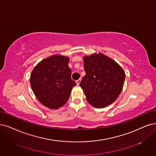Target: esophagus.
I'll return each instance as SVG.
<instances>
[{"label":"esophagus","mask_w":156,"mask_h":156,"mask_svg":"<svg viewBox=\"0 0 156 156\" xmlns=\"http://www.w3.org/2000/svg\"><path fill=\"white\" fill-rule=\"evenodd\" d=\"M80 82H81V78H80L79 80H76V84H77V85H79V84H80Z\"/></svg>","instance_id":"obj_1"}]
</instances>
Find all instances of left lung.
Wrapping results in <instances>:
<instances>
[{
    "label": "left lung",
    "instance_id": "left-lung-1",
    "mask_svg": "<svg viewBox=\"0 0 156 156\" xmlns=\"http://www.w3.org/2000/svg\"><path fill=\"white\" fill-rule=\"evenodd\" d=\"M85 75L80 83L86 99L96 108H104L116 100L123 89L122 67L101 53L83 57Z\"/></svg>",
    "mask_w": 156,
    "mask_h": 156
}]
</instances>
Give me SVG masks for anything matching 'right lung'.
Listing matches in <instances>:
<instances>
[{
  "label": "right lung",
  "instance_id": "right-lung-1",
  "mask_svg": "<svg viewBox=\"0 0 156 156\" xmlns=\"http://www.w3.org/2000/svg\"><path fill=\"white\" fill-rule=\"evenodd\" d=\"M69 58L60 55L49 56L34 67L31 87L38 100L45 107L57 109L64 105L76 85L71 79Z\"/></svg>",
  "mask_w": 156,
  "mask_h": 156
}]
</instances>
